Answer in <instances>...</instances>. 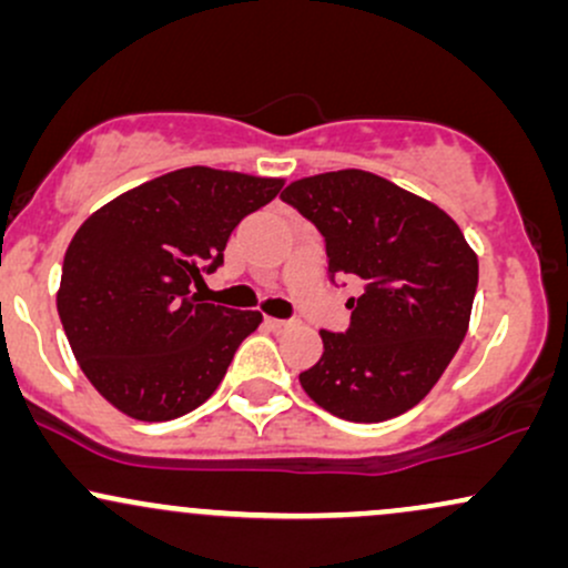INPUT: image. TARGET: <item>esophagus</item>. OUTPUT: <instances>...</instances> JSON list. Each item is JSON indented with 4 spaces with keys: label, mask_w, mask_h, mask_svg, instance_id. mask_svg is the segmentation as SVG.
Masks as SVG:
<instances>
[{
    "label": "esophagus",
    "mask_w": 568,
    "mask_h": 568,
    "mask_svg": "<svg viewBox=\"0 0 568 568\" xmlns=\"http://www.w3.org/2000/svg\"><path fill=\"white\" fill-rule=\"evenodd\" d=\"M266 325H270L272 331H291L293 325H296V321H280V317H266Z\"/></svg>",
    "instance_id": "1"
}]
</instances>
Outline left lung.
<instances>
[{
	"label": "left lung",
	"instance_id": "8db88e82",
	"mask_svg": "<svg viewBox=\"0 0 568 568\" xmlns=\"http://www.w3.org/2000/svg\"><path fill=\"white\" fill-rule=\"evenodd\" d=\"M321 230L331 275H355L347 334L321 331L304 393L347 422L406 414L438 384L467 334L478 256L456 221L408 189L357 171L291 181L280 194Z\"/></svg>",
	"mask_w": 568,
	"mask_h": 568
}]
</instances>
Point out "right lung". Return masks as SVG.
I'll use <instances>...</instances> for the list:
<instances>
[{"mask_svg":"<svg viewBox=\"0 0 568 568\" xmlns=\"http://www.w3.org/2000/svg\"><path fill=\"white\" fill-rule=\"evenodd\" d=\"M280 186L283 179L192 165L128 189L82 221L55 306L103 400L130 419L168 422L213 395L264 317L202 302L192 283L224 262L234 226Z\"/></svg>","mask_w":568,"mask_h":568,"instance_id":"obj_1","label":"right lung"}]
</instances>
